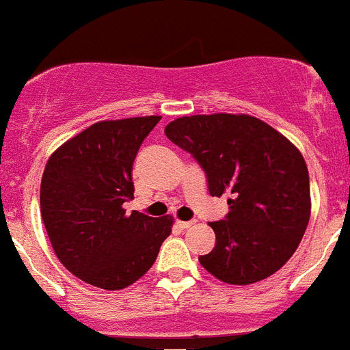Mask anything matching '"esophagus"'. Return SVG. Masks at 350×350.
<instances>
[{"mask_svg": "<svg viewBox=\"0 0 350 350\" xmlns=\"http://www.w3.org/2000/svg\"><path fill=\"white\" fill-rule=\"evenodd\" d=\"M193 224H196L193 220H178V226H180L181 230H187V228H190Z\"/></svg>", "mask_w": 350, "mask_h": 350, "instance_id": "1", "label": "esophagus"}]
</instances>
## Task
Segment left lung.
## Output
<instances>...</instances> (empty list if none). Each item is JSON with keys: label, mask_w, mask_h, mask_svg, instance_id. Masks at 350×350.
I'll list each match as a JSON object with an SVG mask.
<instances>
[{"label": "left lung", "mask_w": 350, "mask_h": 350, "mask_svg": "<svg viewBox=\"0 0 350 350\" xmlns=\"http://www.w3.org/2000/svg\"><path fill=\"white\" fill-rule=\"evenodd\" d=\"M165 135L201 163L211 196H230L226 220L210 222L215 247L199 263L228 284L278 272L310 222V174L301 151L247 113L180 117Z\"/></svg>", "instance_id": "left-lung-1"}]
</instances>
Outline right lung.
<instances>
[{
    "instance_id": "1",
    "label": "right lung",
    "mask_w": 350,
    "mask_h": 350,
    "mask_svg": "<svg viewBox=\"0 0 350 350\" xmlns=\"http://www.w3.org/2000/svg\"><path fill=\"white\" fill-rule=\"evenodd\" d=\"M160 116L99 120L49 157L40 215L62 265L85 283L120 290L152 267L174 217L126 213L133 161Z\"/></svg>"
}]
</instances>
